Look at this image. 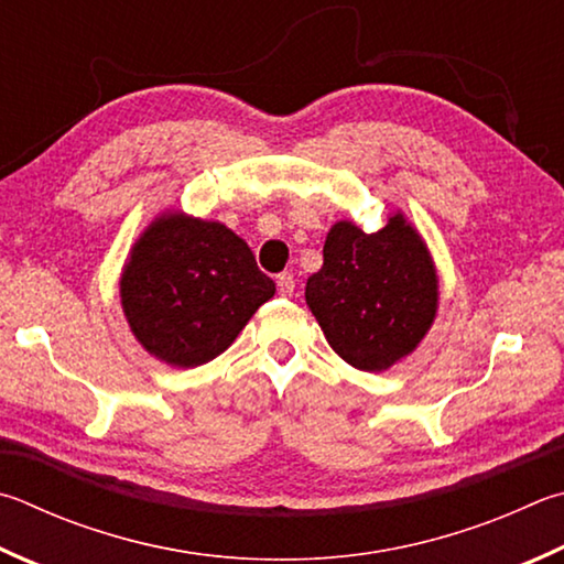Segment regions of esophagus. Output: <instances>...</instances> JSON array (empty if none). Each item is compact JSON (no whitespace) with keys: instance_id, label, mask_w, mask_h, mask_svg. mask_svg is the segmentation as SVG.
I'll list each match as a JSON object with an SVG mask.
<instances>
[{"instance_id":"obj_1","label":"esophagus","mask_w":564,"mask_h":564,"mask_svg":"<svg viewBox=\"0 0 564 564\" xmlns=\"http://www.w3.org/2000/svg\"><path fill=\"white\" fill-rule=\"evenodd\" d=\"M275 283H279V293L281 295H293V291H295L293 273H281L279 279H275Z\"/></svg>"}]
</instances>
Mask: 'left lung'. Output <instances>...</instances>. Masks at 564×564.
<instances>
[{"instance_id": "obj_1", "label": "left lung", "mask_w": 564, "mask_h": 564, "mask_svg": "<svg viewBox=\"0 0 564 564\" xmlns=\"http://www.w3.org/2000/svg\"><path fill=\"white\" fill-rule=\"evenodd\" d=\"M305 303L347 365L384 372L432 330L436 263L402 209L389 214L377 234L347 219L335 221L325 237L323 269L305 283Z\"/></svg>"}]
</instances>
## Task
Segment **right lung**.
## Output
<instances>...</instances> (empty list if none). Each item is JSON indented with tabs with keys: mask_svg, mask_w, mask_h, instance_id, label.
<instances>
[{
	"mask_svg": "<svg viewBox=\"0 0 564 564\" xmlns=\"http://www.w3.org/2000/svg\"><path fill=\"white\" fill-rule=\"evenodd\" d=\"M273 293L247 241L182 209L160 212L142 229L120 273L130 333L148 355L182 370L227 350Z\"/></svg>",
	"mask_w": 564,
	"mask_h": 564,
	"instance_id": "right-lung-1",
	"label": "right lung"
}]
</instances>
